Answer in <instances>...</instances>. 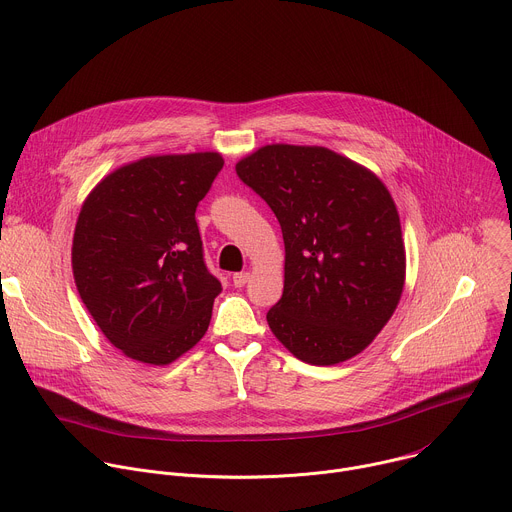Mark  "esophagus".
<instances>
[{
    "label": "esophagus",
    "mask_w": 512,
    "mask_h": 512,
    "mask_svg": "<svg viewBox=\"0 0 512 512\" xmlns=\"http://www.w3.org/2000/svg\"><path fill=\"white\" fill-rule=\"evenodd\" d=\"M249 279H251V275H249L247 271L235 273V275H233V285H235V287H243V285H245Z\"/></svg>",
    "instance_id": "34e87169"
}]
</instances>
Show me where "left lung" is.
<instances>
[{
    "label": "left lung",
    "mask_w": 512,
    "mask_h": 512,
    "mask_svg": "<svg viewBox=\"0 0 512 512\" xmlns=\"http://www.w3.org/2000/svg\"><path fill=\"white\" fill-rule=\"evenodd\" d=\"M235 170L283 233V296L267 312L275 338L322 367L362 352L405 283L399 212L385 184L318 145H263Z\"/></svg>",
    "instance_id": "8db88e82"
}]
</instances>
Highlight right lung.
Here are the masks:
<instances>
[{
  "label": "right lung",
  "mask_w": 512,
  "mask_h": 512,
  "mask_svg": "<svg viewBox=\"0 0 512 512\" xmlns=\"http://www.w3.org/2000/svg\"><path fill=\"white\" fill-rule=\"evenodd\" d=\"M223 164L216 152L141 158L83 202L72 239L79 296L133 360L164 367L208 330L223 287L204 263L194 212Z\"/></svg>",
  "instance_id": "obj_1"
}]
</instances>
